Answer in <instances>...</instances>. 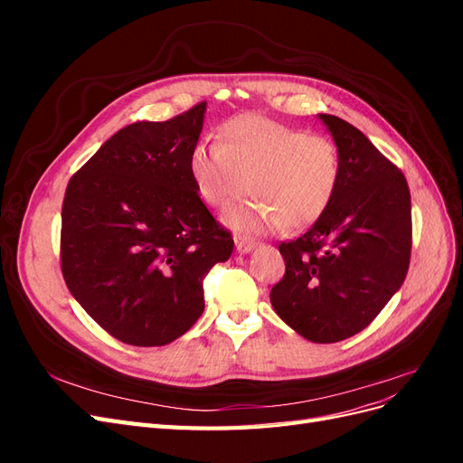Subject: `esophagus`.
Returning a JSON list of instances; mask_svg holds the SVG:
<instances>
[{"instance_id": "obj_1", "label": "esophagus", "mask_w": 463, "mask_h": 463, "mask_svg": "<svg viewBox=\"0 0 463 463\" xmlns=\"http://www.w3.org/2000/svg\"><path fill=\"white\" fill-rule=\"evenodd\" d=\"M255 241L249 240V237H241V235H235V249L240 250V253H249L250 249H255Z\"/></svg>"}]
</instances>
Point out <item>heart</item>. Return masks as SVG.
<instances>
[{
  "label": "heart",
  "instance_id": "b5f03b06",
  "mask_svg": "<svg viewBox=\"0 0 463 463\" xmlns=\"http://www.w3.org/2000/svg\"><path fill=\"white\" fill-rule=\"evenodd\" d=\"M189 172L201 199L218 210L243 199L249 184L259 201L235 208L226 222L264 233L320 220L338 191L342 164L332 138L247 114L222 125V143L194 146Z\"/></svg>",
  "mask_w": 463,
  "mask_h": 463
}]
</instances>
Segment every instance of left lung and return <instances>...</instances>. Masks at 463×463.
<instances>
[{"mask_svg": "<svg viewBox=\"0 0 463 463\" xmlns=\"http://www.w3.org/2000/svg\"><path fill=\"white\" fill-rule=\"evenodd\" d=\"M318 118L340 152V185L320 220L278 245L286 274L272 286L270 303L303 338L334 344L367 328L403 284L411 194L400 167L352 123Z\"/></svg>", "mask_w": 463, "mask_h": 463, "instance_id": "left-lung-1", "label": "left lung"}]
</instances>
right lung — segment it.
Segmentation results:
<instances>
[{"mask_svg":"<svg viewBox=\"0 0 463 463\" xmlns=\"http://www.w3.org/2000/svg\"><path fill=\"white\" fill-rule=\"evenodd\" d=\"M206 102L119 129L69 179L60 259L71 296L119 342L152 347L204 311L203 282L233 250L208 213L189 158Z\"/></svg>","mask_w":463,"mask_h":463,"instance_id":"add662e5","label":"right lung"}]
</instances>
